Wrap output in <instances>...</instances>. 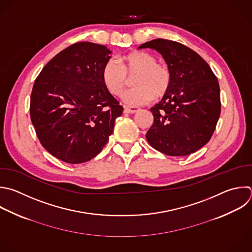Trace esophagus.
Instances as JSON below:
<instances>
[{
    "label": "esophagus",
    "instance_id": "esophagus-1",
    "mask_svg": "<svg viewBox=\"0 0 252 252\" xmlns=\"http://www.w3.org/2000/svg\"><path fill=\"white\" fill-rule=\"evenodd\" d=\"M140 110V108L135 107V106H126L125 107V112L127 114H135Z\"/></svg>",
    "mask_w": 252,
    "mask_h": 252
}]
</instances>
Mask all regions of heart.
<instances>
[{
  "instance_id": "b5f03b06",
  "label": "heart",
  "mask_w": 252,
  "mask_h": 252,
  "mask_svg": "<svg viewBox=\"0 0 252 252\" xmlns=\"http://www.w3.org/2000/svg\"><path fill=\"white\" fill-rule=\"evenodd\" d=\"M122 65L114 59L105 62L102 82L114 96L122 97L133 78L135 87L126 95V103L143 105L153 99L165 97L171 89L173 73L170 66L148 52L136 50L121 57Z\"/></svg>"
}]
</instances>
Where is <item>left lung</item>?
<instances>
[{
	"instance_id": "8db88e82",
	"label": "left lung",
	"mask_w": 252,
	"mask_h": 252,
	"mask_svg": "<svg viewBox=\"0 0 252 252\" xmlns=\"http://www.w3.org/2000/svg\"><path fill=\"white\" fill-rule=\"evenodd\" d=\"M139 48L157 50L173 73L170 91L150 109L153 124L146 139L169 156H185L211 139L220 114L218 78L209 64L182 43L157 38Z\"/></svg>"
}]
</instances>
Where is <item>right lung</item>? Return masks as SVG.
I'll return each instance as SVG.
<instances>
[{
  "label": "right lung",
  "mask_w": 252,
  "mask_h": 252,
  "mask_svg": "<svg viewBox=\"0 0 252 252\" xmlns=\"http://www.w3.org/2000/svg\"><path fill=\"white\" fill-rule=\"evenodd\" d=\"M111 53L105 45L74 43L55 55L35 79L32 123L41 145L64 162L79 164L97 156L123 114L101 77Z\"/></svg>",
  "instance_id": "right-lung-1"
}]
</instances>
